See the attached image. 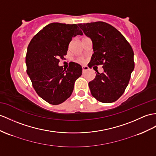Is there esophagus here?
I'll return each mask as SVG.
<instances>
[{
  "mask_svg": "<svg viewBox=\"0 0 156 156\" xmlns=\"http://www.w3.org/2000/svg\"><path fill=\"white\" fill-rule=\"evenodd\" d=\"M82 69H83V71H87L89 69V68L88 66H82Z\"/></svg>",
  "mask_w": 156,
  "mask_h": 156,
  "instance_id": "34e87169",
  "label": "esophagus"
}]
</instances>
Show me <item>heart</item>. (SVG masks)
Returning a JSON list of instances; mask_svg holds the SVG:
<instances>
[{"label":"heart","instance_id":"heart-1","mask_svg":"<svg viewBox=\"0 0 156 156\" xmlns=\"http://www.w3.org/2000/svg\"><path fill=\"white\" fill-rule=\"evenodd\" d=\"M79 62H81V61H83V59H79Z\"/></svg>","mask_w":156,"mask_h":156}]
</instances>
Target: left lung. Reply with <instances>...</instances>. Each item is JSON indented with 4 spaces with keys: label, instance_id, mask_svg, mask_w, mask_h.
<instances>
[{
    "label": "left lung",
    "instance_id": "8db88e82",
    "mask_svg": "<svg viewBox=\"0 0 156 156\" xmlns=\"http://www.w3.org/2000/svg\"><path fill=\"white\" fill-rule=\"evenodd\" d=\"M93 42L94 54L89 67L102 65L89 83L92 95L101 102H113L122 96L134 69V51L126 38L112 26L103 22L79 24Z\"/></svg>",
    "mask_w": 156,
    "mask_h": 156
}]
</instances>
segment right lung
Masks as SVG:
<instances>
[{"mask_svg": "<svg viewBox=\"0 0 156 156\" xmlns=\"http://www.w3.org/2000/svg\"><path fill=\"white\" fill-rule=\"evenodd\" d=\"M83 35L77 24L51 23L34 36L26 57L27 73L37 94L48 103L59 105L73 90L75 81L82 74V67L71 62L63 69L59 58L66 55L72 37Z\"/></svg>", "mask_w": 156, "mask_h": 156, "instance_id": "right-lung-1", "label": "right lung"}]
</instances>
